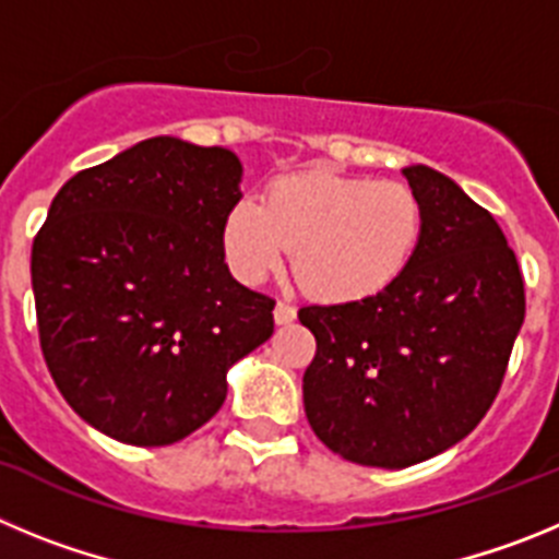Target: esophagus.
<instances>
[{
	"instance_id": "esophagus-1",
	"label": "esophagus",
	"mask_w": 559,
	"mask_h": 559,
	"mask_svg": "<svg viewBox=\"0 0 559 559\" xmlns=\"http://www.w3.org/2000/svg\"><path fill=\"white\" fill-rule=\"evenodd\" d=\"M296 319V308L294 305H288V302H276V308H274V322L280 324V328H283V324H290Z\"/></svg>"
}]
</instances>
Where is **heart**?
<instances>
[{"label": "heart", "mask_w": 559, "mask_h": 559, "mask_svg": "<svg viewBox=\"0 0 559 559\" xmlns=\"http://www.w3.org/2000/svg\"><path fill=\"white\" fill-rule=\"evenodd\" d=\"M426 229L417 192L394 179L335 170L280 176L263 204L240 199L224 218V254L237 280L260 285L294 251V276L313 299L378 296L414 260Z\"/></svg>", "instance_id": "1"}]
</instances>
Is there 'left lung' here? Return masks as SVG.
I'll list each match as a JSON object with an SVG mask.
<instances>
[{
    "mask_svg": "<svg viewBox=\"0 0 559 559\" xmlns=\"http://www.w3.org/2000/svg\"><path fill=\"white\" fill-rule=\"evenodd\" d=\"M426 210L408 269L378 296L310 305L305 414L333 453L400 471L448 451L501 389L526 299L515 251L490 212L426 165L403 167Z\"/></svg>",
    "mask_w": 559,
    "mask_h": 559,
    "instance_id": "1",
    "label": "left lung"
}]
</instances>
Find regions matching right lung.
I'll list each match as a JSON object with an SVG mask.
<instances>
[{
  "instance_id": "add662e5",
  "label": "right lung",
  "mask_w": 559,
  "mask_h": 559,
  "mask_svg": "<svg viewBox=\"0 0 559 559\" xmlns=\"http://www.w3.org/2000/svg\"><path fill=\"white\" fill-rule=\"evenodd\" d=\"M226 147L153 136L58 190L33 240V296L49 374L92 428L159 448L199 431L226 372L274 333V299L224 263L243 199Z\"/></svg>"
}]
</instances>
